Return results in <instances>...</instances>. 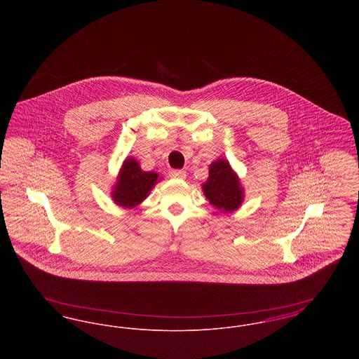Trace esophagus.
I'll return each instance as SVG.
<instances>
[{
	"mask_svg": "<svg viewBox=\"0 0 359 359\" xmlns=\"http://www.w3.org/2000/svg\"><path fill=\"white\" fill-rule=\"evenodd\" d=\"M170 176L175 179H186L187 172L183 171V170H175V171L170 172Z\"/></svg>",
	"mask_w": 359,
	"mask_h": 359,
	"instance_id": "1",
	"label": "esophagus"
}]
</instances>
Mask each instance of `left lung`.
<instances>
[{
	"label": "left lung",
	"mask_w": 359,
	"mask_h": 359,
	"mask_svg": "<svg viewBox=\"0 0 359 359\" xmlns=\"http://www.w3.org/2000/svg\"><path fill=\"white\" fill-rule=\"evenodd\" d=\"M205 199L222 212H233L242 205L245 189L238 173L226 158H217L210 164L208 177L202 184Z\"/></svg>",
	"instance_id": "obj_1"
}]
</instances>
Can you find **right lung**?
Returning a JSON list of instances; mask_svg holds the SVG:
<instances>
[{
  "instance_id": "1",
  "label": "right lung",
  "mask_w": 359,
  "mask_h": 359,
  "mask_svg": "<svg viewBox=\"0 0 359 359\" xmlns=\"http://www.w3.org/2000/svg\"><path fill=\"white\" fill-rule=\"evenodd\" d=\"M161 179L157 172L142 171L135 157H126L111 187V199L123 208H135L148 198Z\"/></svg>"
}]
</instances>
